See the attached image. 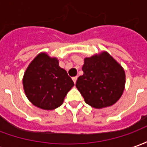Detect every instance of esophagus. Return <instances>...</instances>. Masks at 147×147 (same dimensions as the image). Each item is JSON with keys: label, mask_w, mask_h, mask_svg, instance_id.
I'll use <instances>...</instances> for the list:
<instances>
[{"label": "esophagus", "mask_w": 147, "mask_h": 147, "mask_svg": "<svg viewBox=\"0 0 147 147\" xmlns=\"http://www.w3.org/2000/svg\"><path fill=\"white\" fill-rule=\"evenodd\" d=\"M77 78H78V77H77V76H75V77H73V78H72V80H73L74 83H76Z\"/></svg>", "instance_id": "34e87169"}]
</instances>
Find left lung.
Listing matches in <instances>:
<instances>
[{
  "instance_id": "obj_1",
  "label": "left lung",
  "mask_w": 147,
  "mask_h": 147,
  "mask_svg": "<svg viewBox=\"0 0 147 147\" xmlns=\"http://www.w3.org/2000/svg\"><path fill=\"white\" fill-rule=\"evenodd\" d=\"M82 69L83 75L78 78L76 86L86 104L101 109L119 100L124 90L125 73L108 53L85 58Z\"/></svg>"
}]
</instances>
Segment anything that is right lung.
I'll list each match as a JSON object with an SVG mask.
<instances>
[{"label":"right lung","mask_w":147,"mask_h":147,"mask_svg":"<svg viewBox=\"0 0 147 147\" xmlns=\"http://www.w3.org/2000/svg\"><path fill=\"white\" fill-rule=\"evenodd\" d=\"M23 83L29 101L45 110L62 105L67 93L74 86L67 71L60 67L57 59L45 53L38 54L30 63Z\"/></svg>","instance_id":"add662e5"}]
</instances>
